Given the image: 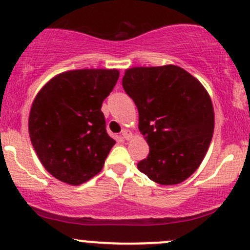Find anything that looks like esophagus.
I'll use <instances>...</instances> for the list:
<instances>
[{
	"instance_id": "obj_1",
	"label": "esophagus",
	"mask_w": 250,
	"mask_h": 250,
	"mask_svg": "<svg viewBox=\"0 0 250 250\" xmlns=\"http://www.w3.org/2000/svg\"><path fill=\"white\" fill-rule=\"evenodd\" d=\"M122 137H123V139H125V140L130 139V138H132V132H130L129 129H123L122 130Z\"/></svg>"
}]
</instances>
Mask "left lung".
<instances>
[{
  "label": "left lung",
  "mask_w": 250,
  "mask_h": 250,
  "mask_svg": "<svg viewBox=\"0 0 250 250\" xmlns=\"http://www.w3.org/2000/svg\"><path fill=\"white\" fill-rule=\"evenodd\" d=\"M139 112L150 152L138 169L160 185L186 180L202 163L214 132V109L202 83L175 65L132 67L122 78Z\"/></svg>",
  "instance_id": "8db88e82"
}]
</instances>
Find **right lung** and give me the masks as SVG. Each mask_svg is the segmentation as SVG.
I'll list each match as a JSON object with an SVG mask.
<instances>
[{"label":"right lung","mask_w":250,"mask_h":250,"mask_svg":"<svg viewBox=\"0 0 250 250\" xmlns=\"http://www.w3.org/2000/svg\"><path fill=\"white\" fill-rule=\"evenodd\" d=\"M120 77L116 69L62 72L32 103L29 134L40 161L58 180L81 185L97 175L116 141L102 105Z\"/></svg>","instance_id":"obj_1"}]
</instances>
